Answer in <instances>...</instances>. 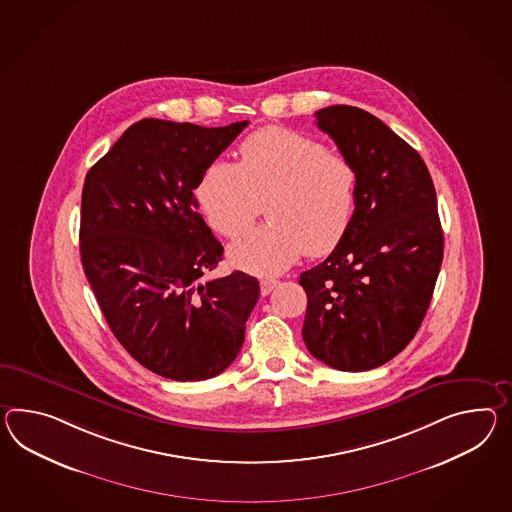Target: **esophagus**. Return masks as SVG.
I'll return each mask as SVG.
<instances>
[{
	"label": "esophagus",
	"instance_id": "34e87169",
	"mask_svg": "<svg viewBox=\"0 0 512 512\" xmlns=\"http://www.w3.org/2000/svg\"><path fill=\"white\" fill-rule=\"evenodd\" d=\"M277 283L279 281H275V279H262L261 281V294L262 296H268L275 287H277Z\"/></svg>",
	"mask_w": 512,
	"mask_h": 512
}]
</instances>
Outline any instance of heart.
<instances>
[{"label":"heart","instance_id":"b5f03b06","mask_svg":"<svg viewBox=\"0 0 512 512\" xmlns=\"http://www.w3.org/2000/svg\"><path fill=\"white\" fill-rule=\"evenodd\" d=\"M357 172L342 153L285 127L253 133L240 146V164L216 159L198 185L212 227L238 238L261 216L270 222L229 250L238 268L257 275L285 272L307 251L325 255L346 235L355 211Z\"/></svg>","mask_w":512,"mask_h":512}]
</instances>
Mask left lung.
Returning <instances> with one entry per match:
<instances>
[{
	"mask_svg": "<svg viewBox=\"0 0 512 512\" xmlns=\"http://www.w3.org/2000/svg\"><path fill=\"white\" fill-rule=\"evenodd\" d=\"M316 125L353 164L357 187L346 235L301 272V335L318 361L364 372L405 349L431 303L444 255L437 192L418 151L374 114L331 105Z\"/></svg>",
	"mask_w": 512,
	"mask_h": 512,
	"instance_id": "1",
	"label": "left lung"
}]
</instances>
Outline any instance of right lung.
<instances>
[{"label": "right lung", "instance_id": "1", "mask_svg": "<svg viewBox=\"0 0 512 512\" xmlns=\"http://www.w3.org/2000/svg\"><path fill=\"white\" fill-rule=\"evenodd\" d=\"M146 118L88 170L81 262L101 312L127 353L153 374L203 381L244 344L259 281L205 279L224 257L198 212L205 170L242 133Z\"/></svg>", "mask_w": 512, "mask_h": 512}]
</instances>
